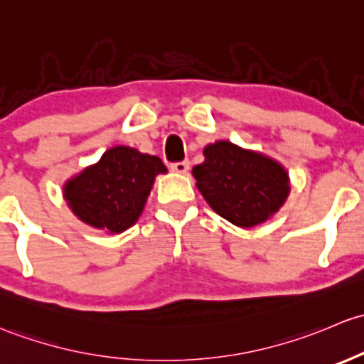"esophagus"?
I'll return each mask as SVG.
<instances>
[{"label": "esophagus", "instance_id": "esophagus-1", "mask_svg": "<svg viewBox=\"0 0 364 364\" xmlns=\"http://www.w3.org/2000/svg\"><path fill=\"white\" fill-rule=\"evenodd\" d=\"M170 168H171V171H175V173L186 175L187 171H189V161H181V163H173Z\"/></svg>", "mask_w": 364, "mask_h": 364}]
</instances>
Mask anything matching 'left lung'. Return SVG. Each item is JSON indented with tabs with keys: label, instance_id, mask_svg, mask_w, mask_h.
Segmentation results:
<instances>
[{
	"label": "left lung",
	"instance_id": "1",
	"mask_svg": "<svg viewBox=\"0 0 364 364\" xmlns=\"http://www.w3.org/2000/svg\"><path fill=\"white\" fill-rule=\"evenodd\" d=\"M193 168L196 187L210 208L238 228L272 219L286 203L291 178L286 168L263 152L219 140L203 149Z\"/></svg>",
	"mask_w": 364,
	"mask_h": 364
}]
</instances>
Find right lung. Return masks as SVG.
Masks as SVG:
<instances>
[{
  "mask_svg": "<svg viewBox=\"0 0 364 364\" xmlns=\"http://www.w3.org/2000/svg\"><path fill=\"white\" fill-rule=\"evenodd\" d=\"M166 171L157 156L115 145L98 163L68 178L63 196L82 223L119 235L136 223L156 177Z\"/></svg>",
  "mask_w": 364,
  "mask_h": 364,
  "instance_id": "add662e5",
  "label": "right lung"
}]
</instances>
